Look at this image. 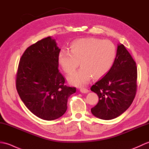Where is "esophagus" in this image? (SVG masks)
I'll list each match as a JSON object with an SVG mask.
<instances>
[{
	"mask_svg": "<svg viewBox=\"0 0 149 149\" xmlns=\"http://www.w3.org/2000/svg\"><path fill=\"white\" fill-rule=\"evenodd\" d=\"M80 91L81 93H88V89H86V88H80Z\"/></svg>",
	"mask_w": 149,
	"mask_h": 149,
	"instance_id": "34e87169",
	"label": "esophagus"
}]
</instances>
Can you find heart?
<instances>
[{
  "label": "heart",
  "instance_id": "heart-1",
  "mask_svg": "<svg viewBox=\"0 0 149 149\" xmlns=\"http://www.w3.org/2000/svg\"><path fill=\"white\" fill-rule=\"evenodd\" d=\"M70 52L63 49L58 56V62L66 74L75 72L80 62L81 68L68 77L75 86H84L94 79L102 77L111 67L116 56V47L109 40L97 38H84L73 42Z\"/></svg>",
  "mask_w": 149,
  "mask_h": 149
}]
</instances>
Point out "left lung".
I'll return each mask as SVG.
<instances>
[{
	"instance_id": "1",
	"label": "left lung",
	"mask_w": 149,
	"mask_h": 149,
	"mask_svg": "<svg viewBox=\"0 0 149 149\" xmlns=\"http://www.w3.org/2000/svg\"><path fill=\"white\" fill-rule=\"evenodd\" d=\"M136 89V64L125 46L120 44L111 68L91 87L99 99L91 109V113L102 120L116 118L131 105Z\"/></svg>"
}]
</instances>
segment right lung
<instances>
[{
  "label": "right lung",
  "instance_id": "right-lung-1",
  "mask_svg": "<svg viewBox=\"0 0 149 149\" xmlns=\"http://www.w3.org/2000/svg\"><path fill=\"white\" fill-rule=\"evenodd\" d=\"M55 40L47 37L29 46L19 62L16 76L18 93L27 109L45 120L64 115L67 101L75 93L58 70L60 52Z\"/></svg>",
  "mask_w": 149,
  "mask_h": 149
}]
</instances>
